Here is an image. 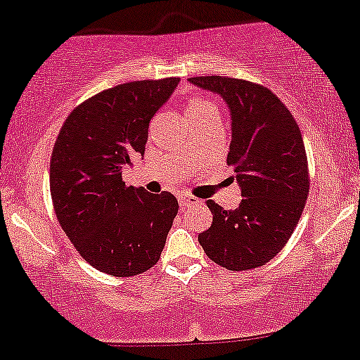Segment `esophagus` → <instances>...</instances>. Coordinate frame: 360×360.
<instances>
[{"mask_svg": "<svg viewBox=\"0 0 360 360\" xmlns=\"http://www.w3.org/2000/svg\"><path fill=\"white\" fill-rule=\"evenodd\" d=\"M177 199H179V206H183V207L194 205V202H199V199H196L194 196H188V194H179Z\"/></svg>", "mask_w": 360, "mask_h": 360, "instance_id": "esophagus-1", "label": "esophagus"}]
</instances>
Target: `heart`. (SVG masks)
<instances>
[{
	"label": "heart",
	"instance_id": "heart-1",
	"mask_svg": "<svg viewBox=\"0 0 360 360\" xmlns=\"http://www.w3.org/2000/svg\"><path fill=\"white\" fill-rule=\"evenodd\" d=\"M186 112H188L189 120H198L202 119V117H218V110H216L214 103L206 97H199V95H194V97L188 98L186 102Z\"/></svg>",
	"mask_w": 360,
	"mask_h": 360
}]
</instances>
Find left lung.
Listing matches in <instances>:
<instances>
[{"instance_id":"8db88e82","label":"left lung","mask_w":360,"mask_h":360,"mask_svg":"<svg viewBox=\"0 0 360 360\" xmlns=\"http://www.w3.org/2000/svg\"><path fill=\"white\" fill-rule=\"evenodd\" d=\"M189 82L221 95L231 112L228 166L241 188L240 206L206 205L213 223L198 240L207 258L231 271L263 266L287 245L309 196V162L298 124L266 86L233 77Z\"/></svg>"}]
</instances>
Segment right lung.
Masks as SVG:
<instances>
[{
    "instance_id": "obj_1",
    "label": "right lung",
    "mask_w": 360,
    "mask_h": 360,
    "mask_svg": "<svg viewBox=\"0 0 360 360\" xmlns=\"http://www.w3.org/2000/svg\"><path fill=\"white\" fill-rule=\"evenodd\" d=\"M177 84L169 77L103 90L70 112L55 141V214L80 257L103 274H144L161 258L177 199L125 186L122 171L144 155L150 119Z\"/></svg>"
}]
</instances>
